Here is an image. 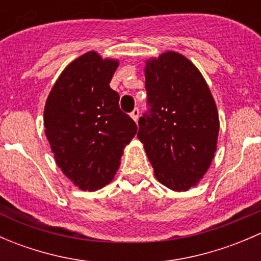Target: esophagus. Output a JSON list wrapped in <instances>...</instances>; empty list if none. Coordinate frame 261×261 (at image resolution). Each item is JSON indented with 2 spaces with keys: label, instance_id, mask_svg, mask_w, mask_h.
<instances>
[{
  "label": "esophagus",
  "instance_id": "esophagus-1",
  "mask_svg": "<svg viewBox=\"0 0 261 261\" xmlns=\"http://www.w3.org/2000/svg\"><path fill=\"white\" fill-rule=\"evenodd\" d=\"M139 115H140V110H139V109H135V110H134V111L130 114L131 117H133L135 121H138Z\"/></svg>",
  "mask_w": 261,
  "mask_h": 261
}]
</instances>
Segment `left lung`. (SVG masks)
Returning <instances> with one entry per match:
<instances>
[{"mask_svg": "<svg viewBox=\"0 0 261 261\" xmlns=\"http://www.w3.org/2000/svg\"><path fill=\"white\" fill-rule=\"evenodd\" d=\"M147 110L139 120L154 174L173 191L196 186L217 146L218 112L211 91L191 60L167 51L146 62Z\"/></svg>", "mask_w": 261, "mask_h": 261, "instance_id": "left-lung-1", "label": "left lung"}]
</instances>
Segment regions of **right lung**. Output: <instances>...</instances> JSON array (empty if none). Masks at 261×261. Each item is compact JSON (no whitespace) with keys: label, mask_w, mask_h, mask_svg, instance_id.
Returning <instances> with one entry per match:
<instances>
[{"label":"right lung","mask_w":261,"mask_h":261,"mask_svg":"<svg viewBox=\"0 0 261 261\" xmlns=\"http://www.w3.org/2000/svg\"><path fill=\"white\" fill-rule=\"evenodd\" d=\"M117 67V60L86 53L63 70L46 99L44 126L55 162L83 191L114 179L123 147L138 130L110 87Z\"/></svg>","instance_id":"obj_1"}]
</instances>
